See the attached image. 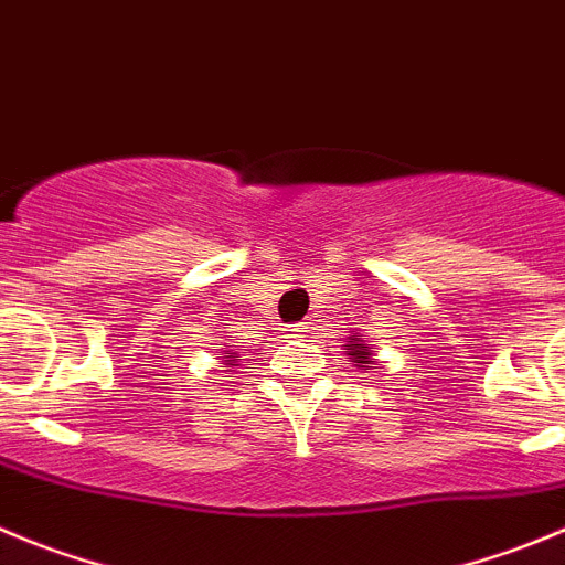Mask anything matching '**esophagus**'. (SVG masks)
<instances>
[{
	"label": "esophagus",
	"instance_id": "obj_1",
	"mask_svg": "<svg viewBox=\"0 0 565 565\" xmlns=\"http://www.w3.org/2000/svg\"><path fill=\"white\" fill-rule=\"evenodd\" d=\"M309 334V326L307 323H295V326H287V337L289 340H303V337Z\"/></svg>",
	"mask_w": 565,
	"mask_h": 565
}]
</instances>
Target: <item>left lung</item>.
Returning <instances> with one entry per match:
<instances>
[{"label": "left lung", "instance_id": "obj_1", "mask_svg": "<svg viewBox=\"0 0 565 565\" xmlns=\"http://www.w3.org/2000/svg\"><path fill=\"white\" fill-rule=\"evenodd\" d=\"M373 351H371V345H367V340L362 334H351L345 340V360L351 362V365H356L360 367V371H371V365H373Z\"/></svg>", "mask_w": 565, "mask_h": 565}]
</instances>
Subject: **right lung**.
<instances>
[{
	"mask_svg": "<svg viewBox=\"0 0 565 565\" xmlns=\"http://www.w3.org/2000/svg\"><path fill=\"white\" fill-rule=\"evenodd\" d=\"M220 354H225V356H220V360H223V365H234V362H236V356H239V354H236V351H220Z\"/></svg>",
	"mask_w": 565,
	"mask_h": 565,
	"instance_id": "1",
	"label": "right lung"
}]
</instances>
